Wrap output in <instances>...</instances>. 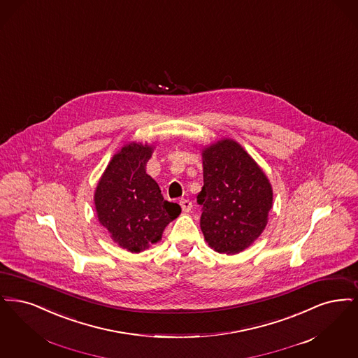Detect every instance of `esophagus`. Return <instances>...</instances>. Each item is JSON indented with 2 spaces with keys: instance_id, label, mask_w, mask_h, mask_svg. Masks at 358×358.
Instances as JSON below:
<instances>
[{
  "instance_id": "esophagus-1",
  "label": "esophagus",
  "mask_w": 358,
  "mask_h": 358,
  "mask_svg": "<svg viewBox=\"0 0 358 358\" xmlns=\"http://www.w3.org/2000/svg\"><path fill=\"white\" fill-rule=\"evenodd\" d=\"M179 204H180V207H182V210H183L185 213H189L191 208H192V202L188 201V199H180Z\"/></svg>"
}]
</instances>
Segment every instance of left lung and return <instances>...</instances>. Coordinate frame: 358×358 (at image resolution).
Returning <instances> with one entry per match:
<instances>
[{"mask_svg": "<svg viewBox=\"0 0 358 358\" xmlns=\"http://www.w3.org/2000/svg\"><path fill=\"white\" fill-rule=\"evenodd\" d=\"M201 229L210 248L236 254L262 234L273 204L271 186L251 156L234 140L203 151Z\"/></svg>", "mask_w": 358, "mask_h": 358, "instance_id": "8db88e82", "label": "left lung"}]
</instances>
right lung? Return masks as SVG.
I'll return each instance as SVG.
<instances>
[{"mask_svg": "<svg viewBox=\"0 0 358 358\" xmlns=\"http://www.w3.org/2000/svg\"><path fill=\"white\" fill-rule=\"evenodd\" d=\"M152 148L131 143L113 156L101 176L94 206L100 223L123 249L140 252L160 241L166 226L182 208L164 201L155 180L145 172Z\"/></svg>", "mask_w": 358, "mask_h": 358, "instance_id": "obj_1", "label": "right lung"}]
</instances>
